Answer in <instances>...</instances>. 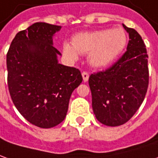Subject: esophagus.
I'll use <instances>...</instances> for the list:
<instances>
[{
    "instance_id": "esophagus-1",
    "label": "esophagus",
    "mask_w": 158,
    "mask_h": 158,
    "mask_svg": "<svg viewBox=\"0 0 158 158\" xmlns=\"http://www.w3.org/2000/svg\"><path fill=\"white\" fill-rule=\"evenodd\" d=\"M82 77H83L84 82L88 81V79H89V74H88V73H86V72H83V73H82Z\"/></svg>"
}]
</instances>
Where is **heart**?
<instances>
[{
	"label": "heart",
	"instance_id": "b5f03b06",
	"mask_svg": "<svg viewBox=\"0 0 158 158\" xmlns=\"http://www.w3.org/2000/svg\"><path fill=\"white\" fill-rule=\"evenodd\" d=\"M126 43L125 32L120 27L93 30L73 35L72 43H63L62 52L71 61L78 60L79 54L88 53L90 65L95 68H104L118 59Z\"/></svg>",
	"mask_w": 158,
	"mask_h": 158
}]
</instances>
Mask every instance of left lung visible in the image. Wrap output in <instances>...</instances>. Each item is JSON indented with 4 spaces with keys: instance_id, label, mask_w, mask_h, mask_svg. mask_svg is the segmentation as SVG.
Listing matches in <instances>:
<instances>
[{
    "instance_id": "1",
    "label": "left lung",
    "mask_w": 158,
    "mask_h": 158,
    "mask_svg": "<svg viewBox=\"0 0 158 158\" xmlns=\"http://www.w3.org/2000/svg\"><path fill=\"white\" fill-rule=\"evenodd\" d=\"M129 34L126 52L110 68L89 77L94 115L101 124L118 126L142 105L149 85L148 55L142 37L123 24Z\"/></svg>"
}]
</instances>
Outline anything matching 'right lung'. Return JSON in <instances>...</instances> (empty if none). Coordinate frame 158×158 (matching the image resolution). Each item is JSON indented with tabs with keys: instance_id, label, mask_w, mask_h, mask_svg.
Masks as SVG:
<instances>
[{
	"instance_id": "right-lung-1",
	"label": "right lung",
	"mask_w": 158,
	"mask_h": 158,
	"mask_svg": "<svg viewBox=\"0 0 158 158\" xmlns=\"http://www.w3.org/2000/svg\"><path fill=\"white\" fill-rule=\"evenodd\" d=\"M60 26L36 22L20 31L7 54L13 103L31 124L52 128L65 119L71 95L82 82L79 69L61 65L52 37Z\"/></svg>"
}]
</instances>
